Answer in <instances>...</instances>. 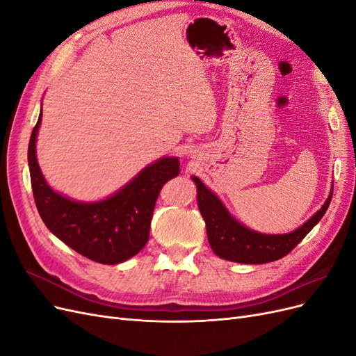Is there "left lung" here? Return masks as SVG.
Masks as SVG:
<instances>
[{
	"instance_id": "8db88e82",
	"label": "left lung",
	"mask_w": 356,
	"mask_h": 356,
	"mask_svg": "<svg viewBox=\"0 0 356 356\" xmlns=\"http://www.w3.org/2000/svg\"><path fill=\"white\" fill-rule=\"evenodd\" d=\"M197 188V207L207 224L208 241L215 255L242 264H264L285 257L303 241L305 236L324 217L332 197V186L321 209L298 229L289 233L266 234L251 230L233 217L222 200L203 182L191 175Z\"/></svg>"
}]
</instances>
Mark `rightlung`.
I'll use <instances>...</instances> for the list:
<instances>
[{"instance_id": "add662e5", "label": "right lung", "mask_w": 356, "mask_h": 356, "mask_svg": "<svg viewBox=\"0 0 356 356\" xmlns=\"http://www.w3.org/2000/svg\"><path fill=\"white\" fill-rule=\"evenodd\" d=\"M42 110L31 134L28 165L41 220L59 241L101 264H120L143 250L149 238L154 204L166 181L179 174V159L163 156L147 165L108 197L74 200L53 190L37 160Z\"/></svg>"}]
</instances>
